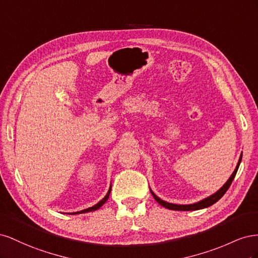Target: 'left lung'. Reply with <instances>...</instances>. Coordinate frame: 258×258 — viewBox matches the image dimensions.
<instances>
[{"label": "left lung", "instance_id": "1", "mask_svg": "<svg viewBox=\"0 0 258 258\" xmlns=\"http://www.w3.org/2000/svg\"><path fill=\"white\" fill-rule=\"evenodd\" d=\"M241 159H242V155L240 156V159H239V162H238V165H237V167H236V170L233 171V173L231 174V176L229 177L228 181L225 183V185L222 187V188H221L220 190H218V191H216L214 195H212V196H210V197H208V198H206V199H204V200H201V201L197 202V204L187 205V206H185V205H173V204H169V202H166V201H163V200L159 199L152 190H151V192H152V195H153L154 199H155L156 201H157L160 206L165 207V208H167V209H169V210H176V211H194V210H200V209L208 208V207H210V206L214 205L216 201L220 200V199L224 196L225 192L228 190V188H229L231 183H232V181H233V178H235V176H236V174H237V171H238V169H239Z\"/></svg>", "mask_w": 258, "mask_h": 258}]
</instances>
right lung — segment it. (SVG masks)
<instances>
[{
	"label": "right lung",
	"instance_id": "add662e5",
	"mask_svg": "<svg viewBox=\"0 0 258 258\" xmlns=\"http://www.w3.org/2000/svg\"><path fill=\"white\" fill-rule=\"evenodd\" d=\"M110 194H111V187H110V189H108V191H107V194H106V196L101 200L100 202H98V204L96 205V206H93V207H91V208H88V209H86V210H83V211H80V212H76V213H70V214H79V213H86V212H90V211H96V210H98L99 208H101L102 207L105 202H106V200L108 199V196H110Z\"/></svg>",
	"mask_w": 258,
	"mask_h": 258
}]
</instances>
